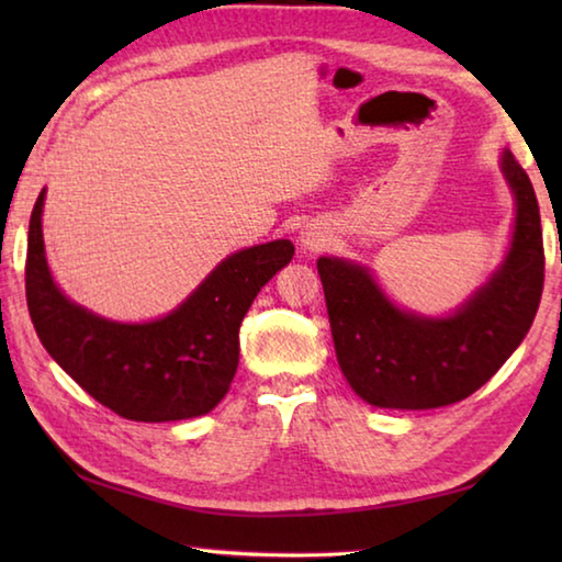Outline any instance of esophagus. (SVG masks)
<instances>
[{"label":"esophagus","instance_id":"1","mask_svg":"<svg viewBox=\"0 0 562 562\" xmlns=\"http://www.w3.org/2000/svg\"><path fill=\"white\" fill-rule=\"evenodd\" d=\"M327 240H329L327 233L319 231V227H315V225H310L307 231L302 233V247H304V250H307V252H319L322 247L327 245Z\"/></svg>","mask_w":562,"mask_h":562}]
</instances>
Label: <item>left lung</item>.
Returning <instances> with one entry per match:
<instances>
[{
    "label": "left lung",
    "mask_w": 562,
    "mask_h": 562,
    "mask_svg": "<svg viewBox=\"0 0 562 562\" xmlns=\"http://www.w3.org/2000/svg\"><path fill=\"white\" fill-rule=\"evenodd\" d=\"M501 168L516 198L506 260L449 317H422L389 302L361 265L319 258L341 374L379 408H436L461 402L498 372L536 319L546 255L536 190L510 150Z\"/></svg>",
    "instance_id": "1"
}]
</instances>
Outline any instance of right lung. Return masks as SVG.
<instances>
[{
  "label": "right lung",
  "mask_w": 562,
  "mask_h": 562,
  "mask_svg": "<svg viewBox=\"0 0 562 562\" xmlns=\"http://www.w3.org/2000/svg\"><path fill=\"white\" fill-rule=\"evenodd\" d=\"M44 190L26 245V304L44 349L83 392L131 422H178L221 404L240 359L243 317L292 260L290 240L225 258L170 315L123 325L79 307L56 288L44 258Z\"/></svg>",
  "instance_id": "obj_1"
}]
</instances>
